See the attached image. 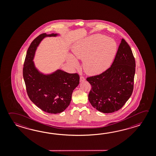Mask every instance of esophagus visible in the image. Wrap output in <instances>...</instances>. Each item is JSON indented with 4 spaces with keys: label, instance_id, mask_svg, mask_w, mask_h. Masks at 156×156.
Masks as SVG:
<instances>
[{
    "label": "esophagus",
    "instance_id": "34e87169",
    "mask_svg": "<svg viewBox=\"0 0 156 156\" xmlns=\"http://www.w3.org/2000/svg\"><path fill=\"white\" fill-rule=\"evenodd\" d=\"M85 80V78L84 76H81L80 77V82H83Z\"/></svg>",
    "mask_w": 156,
    "mask_h": 156
}]
</instances>
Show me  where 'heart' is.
I'll list each match as a JSON object with an SVG mask.
<instances>
[{
    "instance_id": "heart-1",
    "label": "heart",
    "mask_w": 156,
    "mask_h": 156,
    "mask_svg": "<svg viewBox=\"0 0 156 156\" xmlns=\"http://www.w3.org/2000/svg\"><path fill=\"white\" fill-rule=\"evenodd\" d=\"M116 50L117 44L114 40L103 35L95 34L74 45L73 57L69 56L68 61L76 67L78 62L75 58L83 59V66L85 73L96 75L109 67Z\"/></svg>"
}]
</instances>
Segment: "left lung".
I'll use <instances>...</instances> for the list:
<instances>
[{
	"instance_id": "left-lung-1",
	"label": "left lung",
	"mask_w": 156,
	"mask_h": 156,
	"mask_svg": "<svg viewBox=\"0 0 156 156\" xmlns=\"http://www.w3.org/2000/svg\"><path fill=\"white\" fill-rule=\"evenodd\" d=\"M135 67L132 50L122 38L111 67L100 74L87 78L91 85L88 95L91 105L103 113L120 110L132 95Z\"/></svg>"
}]
</instances>
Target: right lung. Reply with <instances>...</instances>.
I'll return each mask as SVG.
<instances>
[{
  "label": "right lung",
  "instance_id": "add662e5",
  "mask_svg": "<svg viewBox=\"0 0 156 156\" xmlns=\"http://www.w3.org/2000/svg\"><path fill=\"white\" fill-rule=\"evenodd\" d=\"M57 34H42L35 38L27 51L23 77L30 99L38 108L50 114L63 112L69 106L74 89L80 83L78 73H68L58 69L45 75L36 68L33 61L36 50L42 39Z\"/></svg>",
  "mask_w": 156,
  "mask_h": 156
}]
</instances>
